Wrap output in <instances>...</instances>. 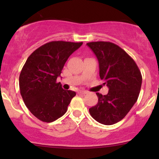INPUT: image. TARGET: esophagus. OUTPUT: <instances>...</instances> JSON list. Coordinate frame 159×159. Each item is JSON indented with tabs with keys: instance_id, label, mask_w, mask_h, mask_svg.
<instances>
[{
	"instance_id": "obj_1",
	"label": "esophagus",
	"mask_w": 159,
	"mask_h": 159,
	"mask_svg": "<svg viewBox=\"0 0 159 159\" xmlns=\"http://www.w3.org/2000/svg\"><path fill=\"white\" fill-rule=\"evenodd\" d=\"M78 93L84 95V94H87V91H85V90H79V91H78Z\"/></svg>"
}]
</instances>
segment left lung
<instances>
[{
	"mask_svg": "<svg viewBox=\"0 0 159 159\" xmlns=\"http://www.w3.org/2000/svg\"><path fill=\"white\" fill-rule=\"evenodd\" d=\"M87 45L96 54L100 78L109 88L107 95L96 93L98 103L89 111L98 123L113 125L123 120L138 100L141 73L134 60L117 45L103 41Z\"/></svg>",
	"mask_w": 159,
	"mask_h": 159,
	"instance_id": "8db88e82",
	"label": "left lung"
}]
</instances>
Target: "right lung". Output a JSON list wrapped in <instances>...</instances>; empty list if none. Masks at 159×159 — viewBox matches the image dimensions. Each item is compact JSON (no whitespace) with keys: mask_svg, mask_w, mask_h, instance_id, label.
<instances>
[{"mask_svg":"<svg viewBox=\"0 0 159 159\" xmlns=\"http://www.w3.org/2000/svg\"><path fill=\"white\" fill-rule=\"evenodd\" d=\"M83 43L52 41L28 57L19 75L21 97L37 119L51 123L66 112L75 92L62 88L57 82L69 57Z\"/></svg>","mask_w":159,"mask_h":159,"instance_id":"right-lung-1","label":"right lung"}]
</instances>
